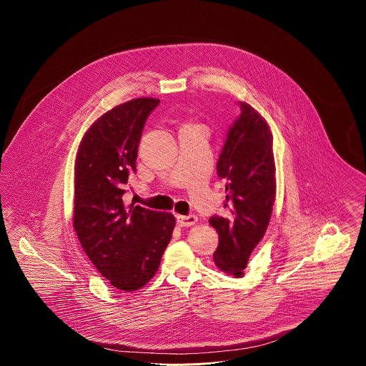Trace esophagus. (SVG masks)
Returning <instances> with one entry per match:
<instances>
[{
    "instance_id": "obj_1",
    "label": "esophagus",
    "mask_w": 366,
    "mask_h": 366,
    "mask_svg": "<svg viewBox=\"0 0 366 366\" xmlns=\"http://www.w3.org/2000/svg\"><path fill=\"white\" fill-rule=\"evenodd\" d=\"M197 222L196 215H177V224L179 227H192Z\"/></svg>"
}]
</instances>
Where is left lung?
I'll return each mask as SVG.
<instances>
[{"mask_svg":"<svg viewBox=\"0 0 366 366\" xmlns=\"http://www.w3.org/2000/svg\"><path fill=\"white\" fill-rule=\"evenodd\" d=\"M239 105L241 115L229 128L217 163L218 176L227 179L224 207L228 212L209 218L219 238L214 262L234 277L244 274L252 251L261 242L276 196L272 131L254 107Z\"/></svg>","mask_w":366,"mask_h":366,"instance_id":"left-lung-1","label":"left lung"}]
</instances>
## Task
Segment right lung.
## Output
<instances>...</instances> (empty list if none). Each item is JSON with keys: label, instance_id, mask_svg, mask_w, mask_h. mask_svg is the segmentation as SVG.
<instances>
[{"label": "right lung", "instance_id": "obj_1", "mask_svg": "<svg viewBox=\"0 0 366 366\" xmlns=\"http://www.w3.org/2000/svg\"><path fill=\"white\" fill-rule=\"evenodd\" d=\"M157 99H134L97 118L86 131L74 163L73 227L108 282L124 292L145 286L157 272L176 218L125 204L145 121Z\"/></svg>", "mask_w": 366, "mask_h": 366}]
</instances>
